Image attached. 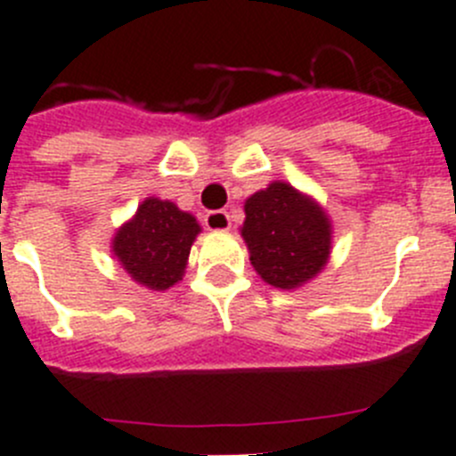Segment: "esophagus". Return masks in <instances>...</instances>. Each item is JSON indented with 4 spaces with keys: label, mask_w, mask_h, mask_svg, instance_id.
<instances>
[{
    "label": "esophagus",
    "mask_w": 456,
    "mask_h": 456,
    "mask_svg": "<svg viewBox=\"0 0 456 456\" xmlns=\"http://www.w3.org/2000/svg\"><path fill=\"white\" fill-rule=\"evenodd\" d=\"M203 224L208 231L224 232L231 228V215H228L225 209H212V212H208V215H205Z\"/></svg>",
    "instance_id": "1"
}]
</instances>
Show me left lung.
I'll return each instance as SVG.
<instances>
[{
    "label": "left lung",
    "instance_id": "left-lung-1",
    "mask_svg": "<svg viewBox=\"0 0 456 456\" xmlns=\"http://www.w3.org/2000/svg\"><path fill=\"white\" fill-rule=\"evenodd\" d=\"M241 237L265 283L294 289L324 269L331 256V221L310 196L288 183L269 184L244 203Z\"/></svg>",
    "mask_w": 456,
    "mask_h": 456
}]
</instances>
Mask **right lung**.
<instances>
[{
	"label": "right lung",
	"instance_id": "obj_1",
	"mask_svg": "<svg viewBox=\"0 0 456 456\" xmlns=\"http://www.w3.org/2000/svg\"><path fill=\"white\" fill-rule=\"evenodd\" d=\"M199 232V221L189 212H183L171 200L151 196L116 231L111 251L136 283L162 292L183 281L189 251Z\"/></svg>",
	"mask_w": 456,
	"mask_h": 456
}]
</instances>
